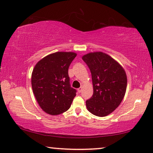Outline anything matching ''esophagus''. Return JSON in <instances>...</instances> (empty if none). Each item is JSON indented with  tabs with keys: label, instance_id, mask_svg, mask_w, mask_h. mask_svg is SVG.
Returning <instances> with one entry per match:
<instances>
[{
	"label": "esophagus",
	"instance_id": "obj_1",
	"mask_svg": "<svg viewBox=\"0 0 153 153\" xmlns=\"http://www.w3.org/2000/svg\"><path fill=\"white\" fill-rule=\"evenodd\" d=\"M82 91V86L79 87V88L77 89V92H78V93H81Z\"/></svg>",
	"mask_w": 153,
	"mask_h": 153
}]
</instances>
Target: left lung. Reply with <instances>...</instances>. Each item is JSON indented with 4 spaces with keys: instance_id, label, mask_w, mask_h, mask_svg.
Returning <instances> with one entry per match:
<instances>
[{
    "instance_id": "1",
    "label": "left lung",
    "mask_w": 153,
    "mask_h": 153,
    "mask_svg": "<svg viewBox=\"0 0 153 153\" xmlns=\"http://www.w3.org/2000/svg\"><path fill=\"white\" fill-rule=\"evenodd\" d=\"M92 75L93 94L86 101L87 110L103 117L113 112L123 101L127 86L124 68L102 52H89L82 56Z\"/></svg>"
}]
</instances>
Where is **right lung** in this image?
Returning a JSON list of instances; mask_svg holds the SVG:
<instances>
[{
  "mask_svg": "<svg viewBox=\"0 0 153 153\" xmlns=\"http://www.w3.org/2000/svg\"><path fill=\"white\" fill-rule=\"evenodd\" d=\"M77 54L57 52L48 54L37 62L31 76V84L40 108L48 114L56 116L69 109L76 95L70 86L68 69Z\"/></svg>",
  "mask_w": 153,
  "mask_h": 153,
  "instance_id": "add662e5",
  "label": "right lung"
}]
</instances>
